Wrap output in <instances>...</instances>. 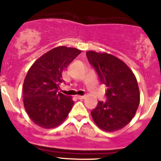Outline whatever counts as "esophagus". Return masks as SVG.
<instances>
[{
    "mask_svg": "<svg viewBox=\"0 0 161 161\" xmlns=\"http://www.w3.org/2000/svg\"><path fill=\"white\" fill-rule=\"evenodd\" d=\"M85 96H77L76 97V98L77 99H79V100H82V99H85Z\"/></svg>",
    "mask_w": 161,
    "mask_h": 161,
    "instance_id": "obj_1",
    "label": "esophagus"
}]
</instances>
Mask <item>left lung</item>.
<instances>
[{
	"mask_svg": "<svg viewBox=\"0 0 161 161\" xmlns=\"http://www.w3.org/2000/svg\"><path fill=\"white\" fill-rule=\"evenodd\" d=\"M88 60L106 86V102H98L91 115L102 130L113 132L123 128L136 113L140 101L137 80L127 65L108 53L86 52Z\"/></svg>",
	"mask_w": 161,
	"mask_h": 161,
	"instance_id": "left-lung-1",
	"label": "left lung"
}]
</instances>
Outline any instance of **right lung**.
<instances>
[{"instance_id":"obj_1","label":"right lung","mask_w":161,"mask_h":161,"mask_svg":"<svg viewBox=\"0 0 161 161\" xmlns=\"http://www.w3.org/2000/svg\"><path fill=\"white\" fill-rule=\"evenodd\" d=\"M81 52L57 47L38 58L28 71L23 83V104L30 119L42 128L59 126L73 106L71 97L59 93L62 73Z\"/></svg>"}]
</instances>
